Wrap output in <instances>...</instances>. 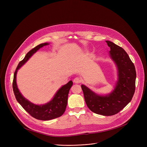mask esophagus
<instances>
[{"label": "esophagus", "instance_id": "obj_1", "mask_svg": "<svg viewBox=\"0 0 147 147\" xmlns=\"http://www.w3.org/2000/svg\"><path fill=\"white\" fill-rule=\"evenodd\" d=\"M73 81H74V82L76 83H80L82 82V79L80 78H76L74 79Z\"/></svg>", "mask_w": 147, "mask_h": 147}]
</instances>
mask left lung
<instances>
[{
    "instance_id": "8db88e82",
    "label": "left lung",
    "mask_w": 147,
    "mask_h": 147,
    "mask_svg": "<svg viewBox=\"0 0 147 147\" xmlns=\"http://www.w3.org/2000/svg\"><path fill=\"white\" fill-rule=\"evenodd\" d=\"M110 48V56L116 64L118 80L109 95H99L82 84L86 104L90 111L109 116L118 113L130 102L135 90L136 70L128 54L113 42L106 40Z\"/></svg>"
}]
</instances>
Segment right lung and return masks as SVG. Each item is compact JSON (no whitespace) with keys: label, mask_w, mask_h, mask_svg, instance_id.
<instances>
[{"label":"right lung","mask_w":147,"mask_h":147,"mask_svg":"<svg viewBox=\"0 0 147 147\" xmlns=\"http://www.w3.org/2000/svg\"><path fill=\"white\" fill-rule=\"evenodd\" d=\"M49 45V43H41L30 51L24 58L20 61L13 75L12 88L17 101L28 113L36 119L41 120H50L61 116L65 111L69 90L73 85V82L69 81L62 86L55 94L52 99L48 103L43 105H36L30 102L20 93L18 89L16 79L18 69L24 65L34 53L44 46Z\"/></svg>","instance_id":"obj_1"}]
</instances>
